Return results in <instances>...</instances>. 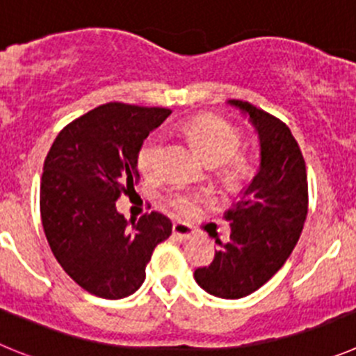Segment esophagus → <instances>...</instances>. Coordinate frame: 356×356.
<instances>
[{
	"label": "esophagus",
	"mask_w": 356,
	"mask_h": 356,
	"mask_svg": "<svg viewBox=\"0 0 356 356\" xmlns=\"http://www.w3.org/2000/svg\"><path fill=\"white\" fill-rule=\"evenodd\" d=\"M172 232H174L175 238H179L181 241H188V239H191L195 236L193 227L188 225V223L184 222H175L174 225H172Z\"/></svg>",
	"instance_id": "34e87169"
}]
</instances>
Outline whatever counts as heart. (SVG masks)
<instances>
[{
    "label": "heart",
    "instance_id": "b5f03b06",
    "mask_svg": "<svg viewBox=\"0 0 356 356\" xmlns=\"http://www.w3.org/2000/svg\"><path fill=\"white\" fill-rule=\"evenodd\" d=\"M184 134L202 152L213 166L229 163V175L238 177L246 170V163L238 158L241 149V133L225 118L216 115H198L184 124ZM163 138L159 134H152L142 143L138 152L140 170L147 175H156L161 170ZM207 200L204 193L193 191H174L168 195V204L172 209L184 216H191L198 211L200 204Z\"/></svg>",
    "mask_w": 356,
    "mask_h": 356
}]
</instances>
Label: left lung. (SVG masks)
<instances>
[{
	"mask_svg": "<svg viewBox=\"0 0 356 356\" xmlns=\"http://www.w3.org/2000/svg\"><path fill=\"white\" fill-rule=\"evenodd\" d=\"M229 104L248 115L257 131L261 165L225 213L230 239H218L213 262L195 270V280L213 296L238 300L264 286L294 250L309 209V186L305 159L289 127L250 102L230 99Z\"/></svg>",
	"mask_w": 356,
	"mask_h": 356,
	"instance_id": "obj_1",
	"label": "left lung"
}]
</instances>
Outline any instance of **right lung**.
<instances>
[{
    "mask_svg": "<svg viewBox=\"0 0 356 356\" xmlns=\"http://www.w3.org/2000/svg\"><path fill=\"white\" fill-rule=\"evenodd\" d=\"M172 110L108 102L63 127L44 161L40 218L51 252L88 293L120 300L138 291L156 246L172 234L161 213L126 220L115 202L138 182L143 140Z\"/></svg>",
    "mask_w": 356,
    "mask_h": 356,
    "instance_id": "add662e5",
    "label": "right lung"
}]
</instances>
